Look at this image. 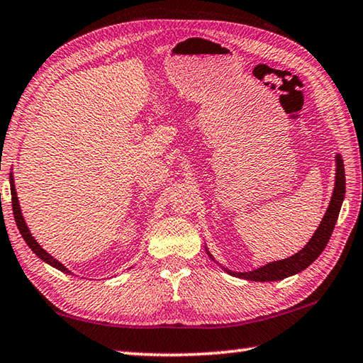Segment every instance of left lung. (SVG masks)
Returning a JSON list of instances; mask_svg holds the SVG:
<instances>
[{
    "label": "left lung",
    "instance_id": "obj_1",
    "mask_svg": "<svg viewBox=\"0 0 363 363\" xmlns=\"http://www.w3.org/2000/svg\"><path fill=\"white\" fill-rule=\"evenodd\" d=\"M335 160H337V173H335V187H333L332 200L323 217L321 225L318 226V230L308 240V244L305 245L299 253L293 255V257L281 261L269 262V264L255 269V271L234 272V271H230V269L223 267L225 272H228L230 275H234V277H239V279L252 280V281H277L301 272L303 269H307L311 262H313L319 255L323 253V250L325 248V245H328L329 239L332 236L333 228H335L337 218L340 214V209H342V203L345 200V191H346L345 165H343L342 155L337 154ZM208 255L212 258V255L209 252Z\"/></svg>",
    "mask_w": 363,
    "mask_h": 363
}]
</instances>
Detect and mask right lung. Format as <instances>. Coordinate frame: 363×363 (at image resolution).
Masks as SVG:
<instances>
[{
  "instance_id": "obj_1",
  "label": "right lung",
  "mask_w": 363,
  "mask_h": 363,
  "mask_svg": "<svg viewBox=\"0 0 363 363\" xmlns=\"http://www.w3.org/2000/svg\"><path fill=\"white\" fill-rule=\"evenodd\" d=\"M11 174H12V173H11ZM11 195H12L13 218H16V223H17V226H18L21 238L25 239V242L28 244V247H30L31 250H33L35 255H38V257H39L42 261H45L47 264L56 267V269H58V271H61V272H64V274H69V275L72 274L66 266L61 264V262H60L58 259H55V258L52 257V255H48V253L44 250V248H42V247L38 244V240H35V239L33 238V234L30 233V230H28V226H26V223H25V218H23V216H21L20 204H18V198H17V191H16V186H13V177H12V176H11Z\"/></svg>"
}]
</instances>
